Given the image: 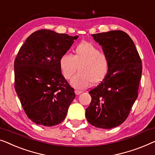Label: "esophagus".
<instances>
[{"label": "esophagus", "instance_id": "esophagus-1", "mask_svg": "<svg viewBox=\"0 0 155 155\" xmlns=\"http://www.w3.org/2000/svg\"><path fill=\"white\" fill-rule=\"evenodd\" d=\"M82 92V91H80V90H77V89H76V90H75V94L76 95H79V94H80Z\"/></svg>", "mask_w": 155, "mask_h": 155}]
</instances>
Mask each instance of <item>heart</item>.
<instances>
[{
	"mask_svg": "<svg viewBox=\"0 0 155 155\" xmlns=\"http://www.w3.org/2000/svg\"><path fill=\"white\" fill-rule=\"evenodd\" d=\"M59 64L66 80H70L79 67L80 72L71 81L73 87L79 89L87 88L91 82L96 84L103 81L110 66L107 54L100 51L97 47L87 41H82L75 47L73 56L67 53L62 54Z\"/></svg>",
	"mask_w": 155,
	"mask_h": 155,
	"instance_id": "b5f03b06",
	"label": "heart"
}]
</instances>
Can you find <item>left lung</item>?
<instances>
[{
  "label": "left lung",
  "mask_w": 155,
  "mask_h": 155,
  "mask_svg": "<svg viewBox=\"0 0 155 155\" xmlns=\"http://www.w3.org/2000/svg\"><path fill=\"white\" fill-rule=\"evenodd\" d=\"M91 35L109 57L110 66L105 79L89 91L91 101L85 115L93 126L112 129L127 120L138 97L142 61L133 40L124 31Z\"/></svg>",
  "instance_id": "1"
}]
</instances>
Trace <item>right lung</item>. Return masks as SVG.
Masks as SVG:
<instances>
[{
  "label": "right lung",
  "mask_w": 155,
  "mask_h": 155,
  "mask_svg": "<svg viewBox=\"0 0 155 155\" xmlns=\"http://www.w3.org/2000/svg\"><path fill=\"white\" fill-rule=\"evenodd\" d=\"M78 38L42 29L29 35L19 49L14 64L15 91L26 115L36 124H60L75 97L59 61Z\"/></svg>",
  "instance_id": "1"
}]
</instances>
